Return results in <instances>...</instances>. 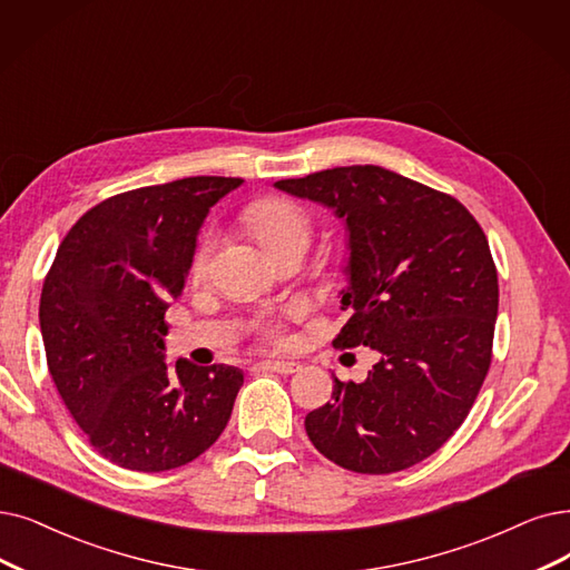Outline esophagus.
<instances>
[{"label": "esophagus", "instance_id": "obj_1", "mask_svg": "<svg viewBox=\"0 0 570 570\" xmlns=\"http://www.w3.org/2000/svg\"><path fill=\"white\" fill-rule=\"evenodd\" d=\"M259 367H264L268 372H276V374H297L302 370V364L292 362V360H264V362H259Z\"/></svg>", "mask_w": 570, "mask_h": 570}]
</instances>
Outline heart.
Segmentation results:
<instances>
[{
    "mask_svg": "<svg viewBox=\"0 0 570 570\" xmlns=\"http://www.w3.org/2000/svg\"><path fill=\"white\" fill-rule=\"evenodd\" d=\"M249 232L262 243L268 255H276L285 247H304L311 238V222L306 213L287 198H264L255 203L245 215ZM213 243L210 238H203L198 253L194 257V276H200L206 271L208 257H210ZM271 336H281V332L268 325Z\"/></svg>",
    "mask_w": 570,
    "mask_h": 570,
    "instance_id": "obj_1",
    "label": "heart"
}]
</instances>
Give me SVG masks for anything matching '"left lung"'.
I'll return each instance as SVG.
<instances>
[{
  "label": "left lung",
  "mask_w": 570,
  "mask_h": 570,
  "mask_svg": "<svg viewBox=\"0 0 570 570\" xmlns=\"http://www.w3.org/2000/svg\"><path fill=\"white\" fill-rule=\"evenodd\" d=\"M346 224L353 311L336 348L370 346L362 383L334 376L332 402L304 421L332 463L389 474L435 453L465 421L491 364L498 273L482 226L456 198L381 166L276 181Z\"/></svg>",
  "instance_id": "8db88e82"
}]
</instances>
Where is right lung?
Segmentation results:
<instances>
[{"label": "right lung", "mask_w": 570, "mask_h": 570, "mask_svg": "<svg viewBox=\"0 0 570 570\" xmlns=\"http://www.w3.org/2000/svg\"><path fill=\"white\" fill-rule=\"evenodd\" d=\"M240 177H185L90 208L58 247L39 325L49 372L105 459L164 472L210 449L243 372L166 362L168 302L185 289L200 226Z\"/></svg>", "instance_id": "obj_1"}]
</instances>
